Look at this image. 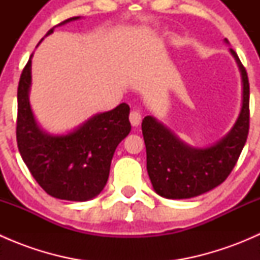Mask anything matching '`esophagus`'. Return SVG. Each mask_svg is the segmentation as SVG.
I'll use <instances>...</instances> for the list:
<instances>
[{
	"mask_svg": "<svg viewBox=\"0 0 260 260\" xmlns=\"http://www.w3.org/2000/svg\"><path fill=\"white\" fill-rule=\"evenodd\" d=\"M141 120H142V115L138 111H132L129 113V122L133 127H138L141 124Z\"/></svg>",
	"mask_w": 260,
	"mask_h": 260,
	"instance_id": "obj_1",
	"label": "esophagus"
}]
</instances>
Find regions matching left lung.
Masks as SVG:
<instances>
[{"label":"left lung","mask_w":260,"mask_h":260,"mask_svg":"<svg viewBox=\"0 0 260 260\" xmlns=\"http://www.w3.org/2000/svg\"><path fill=\"white\" fill-rule=\"evenodd\" d=\"M230 52L242 74L243 102L239 117L225 137L210 147L195 148L179 140L156 118H143L147 172L162 198L190 199L208 192L224 182L237 165L249 132V80L237 52L233 49Z\"/></svg>","instance_id":"1"}]
</instances>
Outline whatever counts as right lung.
<instances>
[{
    "label": "right lung",
    "mask_w": 260,
    "mask_h": 260,
    "mask_svg": "<svg viewBox=\"0 0 260 260\" xmlns=\"http://www.w3.org/2000/svg\"><path fill=\"white\" fill-rule=\"evenodd\" d=\"M79 18H68L56 26ZM31 57L17 89L18 151L34 179L50 196L69 201L90 200L106 186L115 148L131 132L129 106L122 103L93 115L67 135H49L39 127L28 101Z\"/></svg>",
    "instance_id": "add662e5"
}]
</instances>
